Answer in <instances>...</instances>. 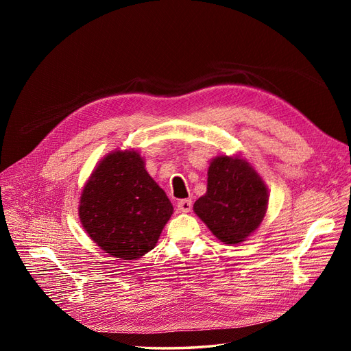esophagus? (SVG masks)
I'll return each instance as SVG.
<instances>
[{"label":"esophagus","instance_id":"1","mask_svg":"<svg viewBox=\"0 0 351 351\" xmlns=\"http://www.w3.org/2000/svg\"><path fill=\"white\" fill-rule=\"evenodd\" d=\"M177 208L180 212H190L192 209V200L190 199H182L177 202Z\"/></svg>","mask_w":351,"mask_h":351}]
</instances>
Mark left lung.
Returning <instances> with one entry per match:
<instances>
[{
  "label": "left lung",
  "mask_w": 351,
  "mask_h": 351,
  "mask_svg": "<svg viewBox=\"0 0 351 351\" xmlns=\"http://www.w3.org/2000/svg\"><path fill=\"white\" fill-rule=\"evenodd\" d=\"M268 192L259 174L243 159L217 156L208 169V190L193 209L226 244L241 243L259 227Z\"/></svg>",
  "instance_id": "8db88e82"
}]
</instances>
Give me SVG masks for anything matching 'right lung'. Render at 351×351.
Masks as SVG:
<instances>
[{
    "label": "right lung",
    "instance_id": "add662e5",
    "mask_svg": "<svg viewBox=\"0 0 351 351\" xmlns=\"http://www.w3.org/2000/svg\"><path fill=\"white\" fill-rule=\"evenodd\" d=\"M173 215L164 190L146 173L134 151L105 156L83 189L82 226L111 256L136 259L155 247Z\"/></svg>",
    "mask_w": 351,
    "mask_h": 351
}]
</instances>
